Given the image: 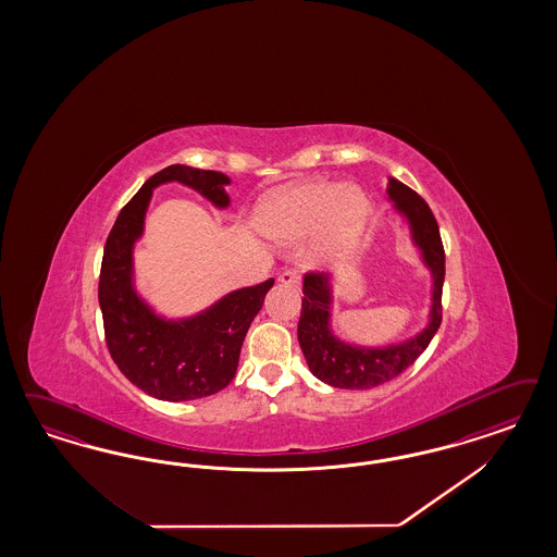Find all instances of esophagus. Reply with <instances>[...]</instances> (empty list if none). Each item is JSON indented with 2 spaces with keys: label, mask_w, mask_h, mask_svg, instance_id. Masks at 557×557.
Returning a JSON list of instances; mask_svg holds the SVG:
<instances>
[{
  "label": "esophagus",
  "mask_w": 557,
  "mask_h": 557,
  "mask_svg": "<svg viewBox=\"0 0 557 557\" xmlns=\"http://www.w3.org/2000/svg\"><path fill=\"white\" fill-rule=\"evenodd\" d=\"M277 280H280L282 284L300 287V273H298V271L284 270L280 275H277Z\"/></svg>",
  "instance_id": "obj_1"
}]
</instances>
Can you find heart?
<instances>
[{"label":"heart","mask_w":557,"mask_h":557,"mask_svg":"<svg viewBox=\"0 0 557 557\" xmlns=\"http://www.w3.org/2000/svg\"><path fill=\"white\" fill-rule=\"evenodd\" d=\"M368 216L370 200L359 187L314 182L271 196L259 224L277 243H300L319 228L310 247V261L329 268L354 249Z\"/></svg>","instance_id":"obj_1"}]
</instances>
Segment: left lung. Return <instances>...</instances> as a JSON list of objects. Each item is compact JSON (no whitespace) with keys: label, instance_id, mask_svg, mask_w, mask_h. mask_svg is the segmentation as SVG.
Instances as JSON below:
<instances>
[{"label":"left lung","instance_id":"8db88e82","mask_svg":"<svg viewBox=\"0 0 557 557\" xmlns=\"http://www.w3.org/2000/svg\"><path fill=\"white\" fill-rule=\"evenodd\" d=\"M388 196L396 208L410 222L412 238L422 251V261L433 273V304L426 329L417 337L388 347H355L338 341L331 331V277L319 271L304 275V298L298 341L310 371L333 388L371 389L386 384L410 368L419 355L435 337L443 319V280H445V251L438 235V224L429 203L421 196L389 177Z\"/></svg>","mask_w":557,"mask_h":557}]
</instances>
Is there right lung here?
Wrapping results in <instances>:
<instances>
[{"label":"right lung","mask_w":557,"mask_h":557,"mask_svg":"<svg viewBox=\"0 0 557 557\" xmlns=\"http://www.w3.org/2000/svg\"><path fill=\"white\" fill-rule=\"evenodd\" d=\"M168 182L200 191L219 208L231 202L224 191L231 180L219 171L169 165L154 173L120 210L108 235L98 298L108 351L126 380L152 398L182 403L216 394L233 382L243 341L273 280L231 292L194 319L157 317L133 287V247L143 235L152 189Z\"/></svg>","instance_id":"obj_1"}]
</instances>
